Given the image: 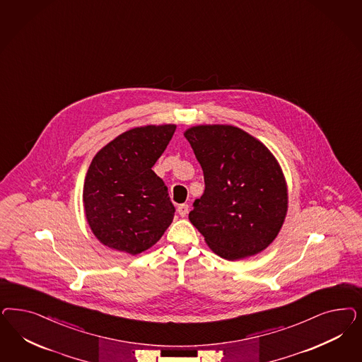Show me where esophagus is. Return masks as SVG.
Returning <instances> with one entry per match:
<instances>
[{"instance_id": "obj_1", "label": "esophagus", "mask_w": 362, "mask_h": 362, "mask_svg": "<svg viewBox=\"0 0 362 362\" xmlns=\"http://www.w3.org/2000/svg\"><path fill=\"white\" fill-rule=\"evenodd\" d=\"M177 211H178V214H180L181 217H185L187 214V211H189V205H187V204H181V205H178Z\"/></svg>"}]
</instances>
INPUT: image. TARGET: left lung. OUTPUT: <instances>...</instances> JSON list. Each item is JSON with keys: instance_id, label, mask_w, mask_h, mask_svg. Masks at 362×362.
Wrapping results in <instances>:
<instances>
[{"instance_id": "left-lung-1", "label": "left lung", "mask_w": 362, "mask_h": 362, "mask_svg": "<svg viewBox=\"0 0 362 362\" xmlns=\"http://www.w3.org/2000/svg\"><path fill=\"white\" fill-rule=\"evenodd\" d=\"M205 190L189 220L210 249L226 259L255 256L277 237L288 210L280 165L268 148L241 129H187Z\"/></svg>"}]
</instances>
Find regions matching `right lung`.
<instances>
[{"label": "right lung", "mask_w": 362, "mask_h": 362, "mask_svg": "<svg viewBox=\"0 0 362 362\" xmlns=\"http://www.w3.org/2000/svg\"><path fill=\"white\" fill-rule=\"evenodd\" d=\"M175 125L134 128L95 154L83 184V206L94 235L129 255L154 245L175 217L168 187L152 170Z\"/></svg>", "instance_id": "add662e5"}]
</instances>
